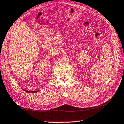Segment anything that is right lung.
Here are the masks:
<instances>
[{"label": "right lung", "mask_w": 124, "mask_h": 124, "mask_svg": "<svg viewBox=\"0 0 124 124\" xmlns=\"http://www.w3.org/2000/svg\"><path fill=\"white\" fill-rule=\"evenodd\" d=\"M24 91L27 92H31V93H36V92H37L38 91H25V90Z\"/></svg>", "instance_id": "right-lung-1"}]
</instances>
